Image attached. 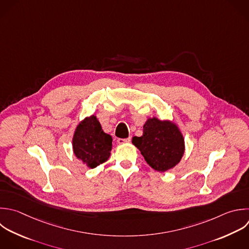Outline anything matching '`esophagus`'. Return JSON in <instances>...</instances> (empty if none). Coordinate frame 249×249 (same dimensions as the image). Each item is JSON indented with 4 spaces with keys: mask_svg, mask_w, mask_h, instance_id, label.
Here are the masks:
<instances>
[{
    "mask_svg": "<svg viewBox=\"0 0 249 249\" xmlns=\"http://www.w3.org/2000/svg\"><path fill=\"white\" fill-rule=\"evenodd\" d=\"M130 141H131V137H128V138H125V139H123V138H119V139H118V143H119V144L129 143Z\"/></svg>",
    "mask_w": 249,
    "mask_h": 249,
    "instance_id": "1",
    "label": "esophagus"
}]
</instances>
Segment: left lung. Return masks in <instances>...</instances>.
Masks as SVG:
<instances>
[{"instance_id": "1", "label": "left lung", "mask_w": 249, "mask_h": 249, "mask_svg": "<svg viewBox=\"0 0 249 249\" xmlns=\"http://www.w3.org/2000/svg\"><path fill=\"white\" fill-rule=\"evenodd\" d=\"M132 143L147 163L157 171L164 172L181 160L185 152L184 137L178 126L170 121L148 119L143 125V135L134 136Z\"/></svg>"}]
</instances>
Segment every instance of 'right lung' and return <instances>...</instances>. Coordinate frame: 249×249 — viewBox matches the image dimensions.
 I'll return each mask as SVG.
<instances>
[{
    "label": "right lung",
    "mask_w": 249,
    "mask_h": 249,
    "mask_svg": "<svg viewBox=\"0 0 249 249\" xmlns=\"http://www.w3.org/2000/svg\"><path fill=\"white\" fill-rule=\"evenodd\" d=\"M112 136L105 133L96 116L83 120L75 129L73 151L88 167L94 168L105 162L112 150Z\"/></svg>",
    "instance_id": "right-lung-1"
}]
</instances>
